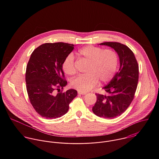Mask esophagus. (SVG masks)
Listing matches in <instances>:
<instances>
[{"instance_id": "obj_1", "label": "esophagus", "mask_w": 159, "mask_h": 159, "mask_svg": "<svg viewBox=\"0 0 159 159\" xmlns=\"http://www.w3.org/2000/svg\"><path fill=\"white\" fill-rule=\"evenodd\" d=\"M78 94H81V95H85L86 93H83V92L79 91V92H78Z\"/></svg>"}]
</instances>
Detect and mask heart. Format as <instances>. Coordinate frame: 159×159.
<instances>
[{"label": "heart", "mask_w": 159, "mask_h": 159, "mask_svg": "<svg viewBox=\"0 0 159 159\" xmlns=\"http://www.w3.org/2000/svg\"><path fill=\"white\" fill-rule=\"evenodd\" d=\"M79 54L89 61L85 70L87 73L76 77L70 82L71 86L79 91L86 93L95 87L99 80L106 83L115 75L118 65V55L115 50L87 46L79 50ZM63 69L68 75L75 74L74 57L72 54L68 55L64 60Z\"/></svg>", "instance_id": "b5f03b06"}]
</instances>
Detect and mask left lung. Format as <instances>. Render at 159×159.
Segmentation results:
<instances>
[{"instance_id": "obj_1", "label": "left lung", "mask_w": 159, "mask_h": 159, "mask_svg": "<svg viewBox=\"0 0 159 159\" xmlns=\"http://www.w3.org/2000/svg\"><path fill=\"white\" fill-rule=\"evenodd\" d=\"M114 49L120 58L119 71L103 87L107 95L96 94L97 101L93 107L96 115L106 119L120 116L132 102L137 88L139 69L133 52L126 45L118 42L99 44Z\"/></svg>"}]
</instances>
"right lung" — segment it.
<instances>
[{
  "label": "right lung",
  "instance_id": "obj_1",
  "mask_svg": "<svg viewBox=\"0 0 159 159\" xmlns=\"http://www.w3.org/2000/svg\"><path fill=\"white\" fill-rule=\"evenodd\" d=\"M74 48L72 44L47 43L40 45L31 55L26 71V89L31 104L42 117L55 119L62 116L77 95L75 89L55 93L67 84L63 63Z\"/></svg>",
  "mask_w": 159,
  "mask_h": 159
}]
</instances>
